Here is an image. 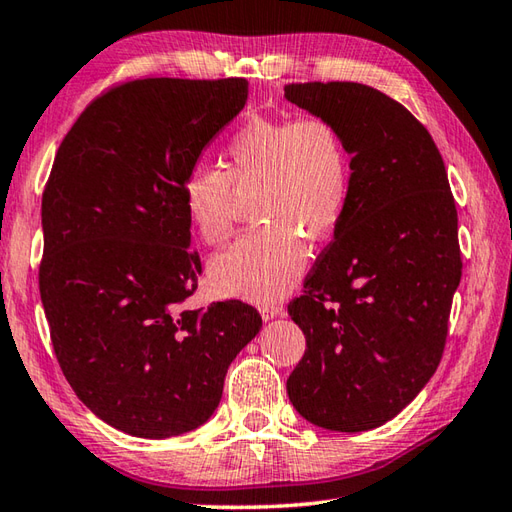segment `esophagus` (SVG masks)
Returning a JSON list of instances; mask_svg holds the SVG:
<instances>
[{"label": "esophagus", "mask_w": 512, "mask_h": 512, "mask_svg": "<svg viewBox=\"0 0 512 512\" xmlns=\"http://www.w3.org/2000/svg\"><path fill=\"white\" fill-rule=\"evenodd\" d=\"M260 316H263V320H274L278 316H285V309L278 302H263L260 305Z\"/></svg>", "instance_id": "1"}]
</instances>
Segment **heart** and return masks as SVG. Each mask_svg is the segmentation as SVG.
<instances>
[{"instance_id": "1", "label": "heart", "mask_w": 512, "mask_h": 512, "mask_svg": "<svg viewBox=\"0 0 512 512\" xmlns=\"http://www.w3.org/2000/svg\"><path fill=\"white\" fill-rule=\"evenodd\" d=\"M252 196L254 221L210 263L218 291L254 300L280 298L298 283L309 249L302 236L325 241L344 218L351 194V156L338 125L320 114L252 117L229 137L223 170L185 174L187 223L207 245L232 232L236 194Z\"/></svg>"}]
</instances>
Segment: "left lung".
I'll return each instance as SVG.
<instances>
[{
    "label": "left lung",
    "instance_id": "obj_1",
    "mask_svg": "<svg viewBox=\"0 0 512 512\" xmlns=\"http://www.w3.org/2000/svg\"><path fill=\"white\" fill-rule=\"evenodd\" d=\"M285 99L336 123L351 154L347 212L287 307L307 340L287 393L322 429L371 431L442 360L462 278L451 185L429 130L384 92L309 81Z\"/></svg>",
    "mask_w": 512,
    "mask_h": 512
}]
</instances>
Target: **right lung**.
<instances>
[{"instance_id": "obj_1", "label": "right lung", "mask_w": 512, "mask_h": 512, "mask_svg": "<svg viewBox=\"0 0 512 512\" xmlns=\"http://www.w3.org/2000/svg\"><path fill=\"white\" fill-rule=\"evenodd\" d=\"M245 79H137L81 112L41 198L39 294L59 367L103 422L163 440L210 420L263 325L241 300L181 309L198 287L181 183L245 108Z\"/></svg>"}]
</instances>
